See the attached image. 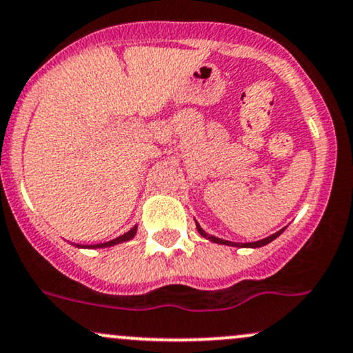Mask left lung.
Segmentation results:
<instances>
[{
    "label": "left lung",
    "mask_w": 353,
    "mask_h": 353,
    "mask_svg": "<svg viewBox=\"0 0 353 353\" xmlns=\"http://www.w3.org/2000/svg\"><path fill=\"white\" fill-rule=\"evenodd\" d=\"M197 231H199V234H201V236H204V238H209V239H211V241H214V243H219V245L238 246V248H259V246H265V245H268V243L273 241V239H276L278 236H280L281 233H283L285 230L278 231V233L271 234V236H268V238H265V239H259V241H256V243H231V241H224V239L214 238V236H208L206 233H204L203 230H201V228H199V224H197Z\"/></svg>",
    "instance_id": "left-lung-1"
}]
</instances>
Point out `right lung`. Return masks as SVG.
I'll return each instance as SVG.
<instances>
[{
  "label": "right lung",
  "instance_id": "1",
  "mask_svg": "<svg viewBox=\"0 0 353 353\" xmlns=\"http://www.w3.org/2000/svg\"><path fill=\"white\" fill-rule=\"evenodd\" d=\"M135 231H137V226H134L132 230L127 231L125 234L119 236V238L112 239V241L108 243H102V245H95V246H88V248H107V246H114V245H119V243H123V241H129V239H132L135 236Z\"/></svg>",
  "mask_w": 353,
  "mask_h": 353
}]
</instances>
